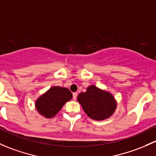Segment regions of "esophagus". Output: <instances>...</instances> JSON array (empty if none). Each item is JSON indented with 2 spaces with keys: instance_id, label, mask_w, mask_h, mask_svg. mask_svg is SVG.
I'll return each instance as SVG.
<instances>
[{
  "instance_id": "obj_1",
  "label": "esophagus",
  "mask_w": 156,
  "mask_h": 156,
  "mask_svg": "<svg viewBox=\"0 0 156 156\" xmlns=\"http://www.w3.org/2000/svg\"><path fill=\"white\" fill-rule=\"evenodd\" d=\"M73 99H76L77 96H78V93H77L76 92H75V93H73Z\"/></svg>"
}]
</instances>
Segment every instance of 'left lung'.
<instances>
[{"instance_id":"obj_1","label":"left lung","mask_w":156,"mask_h":156,"mask_svg":"<svg viewBox=\"0 0 156 156\" xmlns=\"http://www.w3.org/2000/svg\"><path fill=\"white\" fill-rule=\"evenodd\" d=\"M77 99L88 117L95 120L108 119L117 108V102L113 95L95 85L88 87L86 92L78 94Z\"/></svg>"}]
</instances>
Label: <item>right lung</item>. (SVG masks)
Listing matches in <instances>:
<instances>
[{
  "label": "right lung",
  "mask_w": 156,
  "mask_h": 156,
  "mask_svg": "<svg viewBox=\"0 0 156 156\" xmlns=\"http://www.w3.org/2000/svg\"><path fill=\"white\" fill-rule=\"evenodd\" d=\"M72 98L73 94L67 88L52 87L37 99L35 103L36 108L43 117L52 118Z\"/></svg>",
  "instance_id": "1"
}]
</instances>
